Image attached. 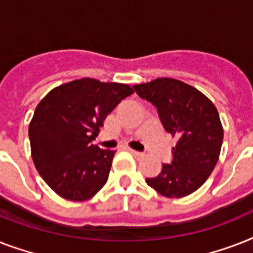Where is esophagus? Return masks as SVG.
I'll return each instance as SVG.
<instances>
[{
	"instance_id": "34e87169",
	"label": "esophagus",
	"mask_w": 253,
	"mask_h": 253,
	"mask_svg": "<svg viewBox=\"0 0 253 253\" xmlns=\"http://www.w3.org/2000/svg\"><path fill=\"white\" fill-rule=\"evenodd\" d=\"M128 151H130V152H131V154H132V155H134V156H135V158H143V156H144V155H143V154H142V152H139V151H135V150H131V148H130V150H128Z\"/></svg>"
}]
</instances>
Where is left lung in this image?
Returning a JSON list of instances; mask_svg holds the SVG:
<instances>
[{"label": "left lung", "instance_id": "obj_1", "mask_svg": "<svg viewBox=\"0 0 253 253\" xmlns=\"http://www.w3.org/2000/svg\"><path fill=\"white\" fill-rule=\"evenodd\" d=\"M142 98L158 107L167 132L177 138L173 160L146 182L167 198H181L200 189L215 168L223 127L214 103L184 81L159 77L134 85Z\"/></svg>", "mask_w": 253, "mask_h": 253}]
</instances>
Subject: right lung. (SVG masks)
Listing matches in <instances>:
<instances>
[{
    "label": "right lung",
    "mask_w": 253,
    "mask_h": 253,
    "mask_svg": "<svg viewBox=\"0 0 253 253\" xmlns=\"http://www.w3.org/2000/svg\"><path fill=\"white\" fill-rule=\"evenodd\" d=\"M132 93L127 84L84 77L53 87L38 103L29 125L31 158L57 196L81 202L106 184L115 151L91 140L107 115Z\"/></svg>",
    "instance_id": "add662e5"
}]
</instances>
